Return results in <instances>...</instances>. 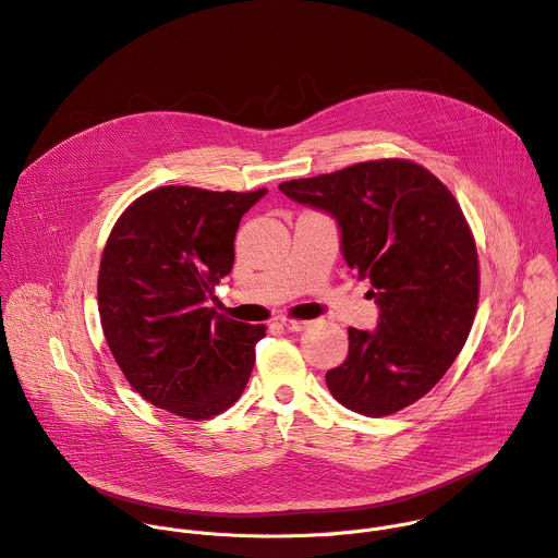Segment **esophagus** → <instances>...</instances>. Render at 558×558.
Here are the masks:
<instances>
[{
	"instance_id": "34e87169",
	"label": "esophagus",
	"mask_w": 558,
	"mask_h": 558,
	"mask_svg": "<svg viewBox=\"0 0 558 558\" xmlns=\"http://www.w3.org/2000/svg\"><path fill=\"white\" fill-rule=\"evenodd\" d=\"M280 325H282L287 331H304L311 323L298 320V317H280Z\"/></svg>"
}]
</instances>
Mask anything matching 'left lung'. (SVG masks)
Masks as SVG:
<instances>
[{
  "instance_id": "1",
  "label": "left lung",
  "mask_w": 558,
  "mask_h": 558,
  "mask_svg": "<svg viewBox=\"0 0 558 558\" xmlns=\"http://www.w3.org/2000/svg\"><path fill=\"white\" fill-rule=\"evenodd\" d=\"M336 216L342 254L379 304L373 333L349 329L347 360L327 373L347 409L384 417L415 404L463 349L480 304V258L452 192L409 158H377L280 183Z\"/></svg>"
}]
</instances>
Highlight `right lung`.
<instances>
[{"label":"right lung","mask_w":558,"mask_h":558,"mask_svg":"<svg viewBox=\"0 0 558 558\" xmlns=\"http://www.w3.org/2000/svg\"><path fill=\"white\" fill-rule=\"evenodd\" d=\"M163 185L114 222L97 298L106 342L149 404L201 422L243 395L265 325L235 323L205 304L233 267L243 214L265 196Z\"/></svg>","instance_id":"right-lung-1"}]
</instances>
